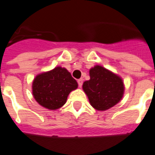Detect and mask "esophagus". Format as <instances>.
Masks as SVG:
<instances>
[{"label": "esophagus", "instance_id": "1", "mask_svg": "<svg viewBox=\"0 0 155 155\" xmlns=\"http://www.w3.org/2000/svg\"><path fill=\"white\" fill-rule=\"evenodd\" d=\"M83 82H84V80H83V79H80V80H78V84H79V87H82Z\"/></svg>", "mask_w": 155, "mask_h": 155}]
</instances>
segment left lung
I'll use <instances>...</instances> for the list:
<instances>
[{
	"label": "left lung",
	"instance_id": "left-lung-1",
	"mask_svg": "<svg viewBox=\"0 0 155 155\" xmlns=\"http://www.w3.org/2000/svg\"><path fill=\"white\" fill-rule=\"evenodd\" d=\"M90 80L83 84L91 105L97 110H106L120 101L124 93L122 80L101 66L89 71Z\"/></svg>",
	"mask_w": 155,
	"mask_h": 155
}]
</instances>
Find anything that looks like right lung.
<instances>
[{"label":"right lung","instance_id":"add662e5","mask_svg":"<svg viewBox=\"0 0 155 155\" xmlns=\"http://www.w3.org/2000/svg\"><path fill=\"white\" fill-rule=\"evenodd\" d=\"M78 84L65 68L57 67L53 70L37 75L33 82V95L38 103L54 110L64 104Z\"/></svg>","mask_w":155,"mask_h":155}]
</instances>
